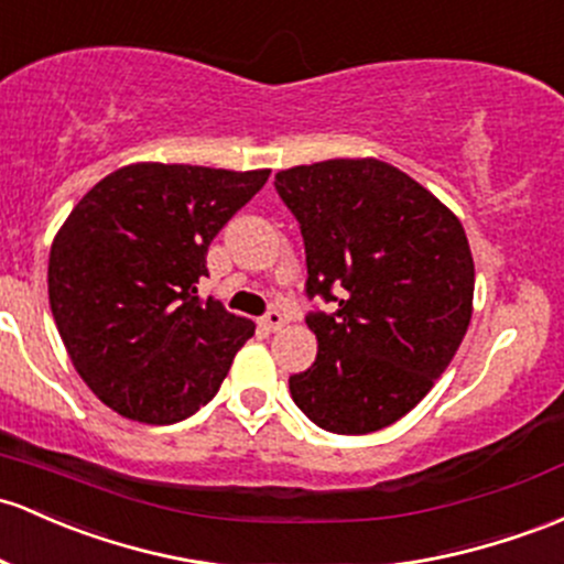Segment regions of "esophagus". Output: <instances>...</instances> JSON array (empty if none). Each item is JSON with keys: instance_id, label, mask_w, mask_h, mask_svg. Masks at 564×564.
<instances>
[{"instance_id": "esophagus-1", "label": "esophagus", "mask_w": 564, "mask_h": 564, "mask_svg": "<svg viewBox=\"0 0 564 564\" xmlns=\"http://www.w3.org/2000/svg\"><path fill=\"white\" fill-rule=\"evenodd\" d=\"M260 325H263L265 330H280L284 325V317L274 308V312H269L263 319H260Z\"/></svg>"}]
</instances>
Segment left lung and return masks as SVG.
Masks as SVG:
<instances>
[{
	"instance_id": "left-lung-1",
	"label": "left lung",
	"mask_w": 564,
	"mask_h": 564,
	"mask_svg": "<svg viewBox=\"0 0 564 564\" xmlns=\"http://www.w3.org/2000/svg\"><path fill=\"white\" fill-rule=\"evenodd\" d=\"M274 185L304 236L306 295L338 304L306 317L317 360L290 377V395L330 433L392 425L427 395L468 330L476 274L463 223L377 159L284 169Z\"/></svg>"
}]
</instances>
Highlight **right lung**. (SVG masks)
<instances>
[{
	"mask_svg": "<svg viewBox=\"0 0 564 564\" xmlns=\"http://www.w3.org/2000/svg\"><path fill=\"white\" fill-rule=\"evenodd\" d=\"M271 169L131 163L107 174L58 228L47 295L72 366L101 403L148 425L196 414L256 333L198 299L207 250Z\"/></svg>",
	"mask_w": 564,
	"mask_h": 564,
	"instance_id": "obj_1",
	"label": "right lung"
}]
</instances>
